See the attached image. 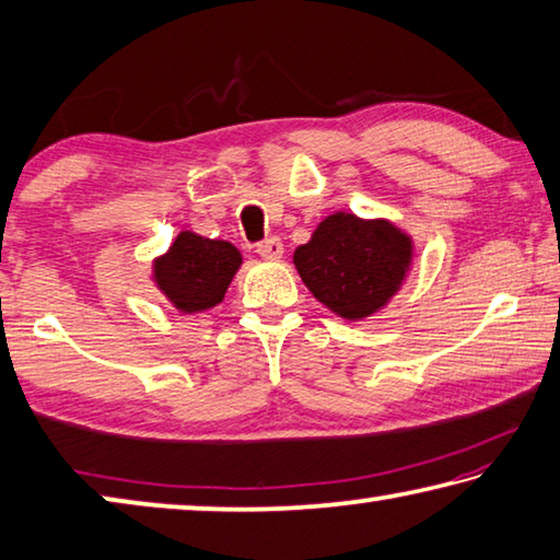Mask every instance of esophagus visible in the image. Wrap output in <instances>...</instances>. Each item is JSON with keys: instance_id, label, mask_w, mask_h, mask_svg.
Returning <instances> with one entry per match:
<instances>
[{"instance_id": "esophagus-1", "label": "esophagus", "mask_w": 560, "mask_h": 560, "mask_svg": "<svg viewBox=\"0 0 560 560\" xmlns=\"http://www.w3.org/2000/svg\"><path fill=\"white\" fill-rule=\"evenodd\" d=\"M257 254L267 261H279L283 257V244H281V240H277V236H271V240L261 242L257 246Z\"/></svg>"}]
</instances>
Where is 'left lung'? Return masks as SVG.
<instances>
[{
	"mask_svg": "<svg viewBox=\"0 0 560 560\" xmlns=\"http://www.w3.org/2000/svg\"><path fill=\"white\" fill-rule=\"evenodd\" d=\"M301 281L346 320H363L387 306L412 264V240L387 220L328 214L293 252Z\"/></svg>",
	"mask_w": 560,
	"mask_h": 560,
	"instance_id": "1",
	"label": "left lung"
}]
</instances>
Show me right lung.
<instances>
[{"mask_svg": "<svg viewBox=\"0 0 560 560\" xmlns=\"http://www.w3.org/2000/svg\"><path fill=\"white\" fill-rule=\"evenodd\" d=\"M242 267L234 244L179 232L170 249L153 261V279L165 299L183 314H200L217 306Z\"/></svg>", "mask_w": 560, "mask_h": 560, "instance_id": "add662e5", "label": "right lung"}]
</instances>
